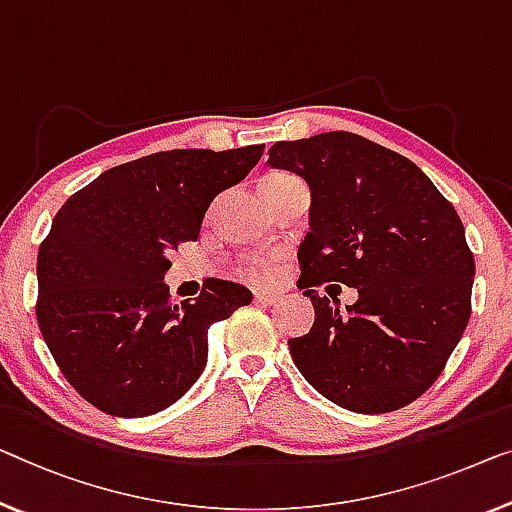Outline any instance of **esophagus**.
<instances>
[{
    "label": "esophagus",
    "mask_w": 512,
    "mask_h": 512,
    "mask_svg": "<svg viewBox=\"0 0 512 512\" xmlns=\"http://www.w3.org/2000/svg\"><path fill=\"white\" fill-rule=\"evenodd\" d=\"M255 303H259V305H276L280 299L276 294H269V292H255Z\"/></svg>",
    "instance_id": "obj_1"
}]
</instances>
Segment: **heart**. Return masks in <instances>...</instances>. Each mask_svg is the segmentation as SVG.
<instances>
[{
	"label": "heart",
	"mask_w": 512,
	"mask_h": 512,
	"mask_svg": "<svg viewBox=\"0 0 512 512\" xmlns=\"http://www.w3.org/2000/svg\"><path fill=\"white\" fill-rule=\"evenodd\" d=\"M289 181H296V177H292V174H282V172H276V174H269V177L264 179L262 188H276V186H282V183H289ZM273 271L271 266V259L269 257H262V255H250V257H243L239 264L234 266V273L236 278L246 280V282H264L269 280Z\"/></svg>",
	"instance_id": "obj_1"
}]
</instances>
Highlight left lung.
Returning <instances> with one entry per match:
<instances>
[{"instance_id":"8db88e82","label":"left lung","mask_w":512,"mask_h":512,"mask_svg":"<svg viewBox=\"0 0 512 512\" xmlns=\"http://www.w3.org/2000/svg\"><path fill=\"white\" fill-rule=\"evenodd\" d=\"M269 165L308 181L299 287L315 324L289 340L305 381L340 407L386 414L444 372L471 317L474 253L453 204L409 158L347 131L276 142ZM324 281L359 289L340 313Z\"/></svg>"}]
</instances>
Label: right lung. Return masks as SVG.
Segmentation results:
<instances>
[{
    "mask_svg": "<svg viewBox=\"0 0 512 512\" xmlns=\"http://www.w3.org/2000/svg\"><path fill=\"white\" fill-rule=\"evenodd\" d=\"M264 144L172 149L103 172L57 211L38 248V329L61 375L110 416H151L202 375L209 326L253 296L209 278L177 303L170 250L197 241L218 193L248 177Z\"/></svg>",
    "mask_w": 512,
    "mask_h": 512,
    "instance_id": "right-lung-1",
    "label": "right lung"
}]
</instances>
